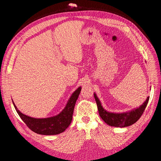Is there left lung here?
Listing matches in <instances>:
<instances>
[{"instance_id": "obj_1", "label": "left lung", "mask_w": 161, "mask_h": 161, "mask_svg": "<svg viewBox=\"0 0 161 161\" xmlns=\"http://www.w3.org/2000/svg\"><path fill=\"white\" fill-rule=\"evenodd\" d=\"M94 97L101 119L108 125L117 128L128 127L136 123L144 113L149 101V97H148L139 108H134L128 111L122 112V113H114V112L107 111L103 108L95 92H94Z\"/></svg>"}]
</instances>
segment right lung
I'll list each match as a JSON object with an SVG mask.
<instances>
[{
	"label": "right lung",
	"mask_w": 161,
	"mask_h": 161,
	"mask_svg": "<svg viewBox=\"0 0 161 161\" xmlns=\"http://www.w3.org/2000/svg\"><path fill=\"white\" fill-rule=\"evenodd\" d=\"M80 91L81 86H79L73 92L65 108L60 113L46 118H34L23 114L17 109L13 100L12 101L19 117L30 130L42 135H56L64 131L70 124L75 105Z\"/></svg>",
	"instance_id": "1"
}]
</instances>
